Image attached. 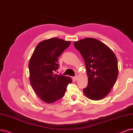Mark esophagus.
<instances>
[{"instance_id": "34e87169", "label": "esophagus", "mask_w": 133, "mask_h": 133, "mask_svg": "<svg viewBox=\"0 0 133 133\" xmlns=\"http://www.w3.org/2000/svg\"><path fill=\"white\" fill-rule=\"evenodd\" d=\"M73 79H74L75 81H77L78 79V76L77 75H76L75 77H73Z\"/></svg>"}]
</instances>
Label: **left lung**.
I'll return each instance as SVG.
<instances>
[{
    "mask_svg": "<svg viewBox=\"0 0 133 133\" xmlns=\"http://www.w3.org/2000/svg\"><path fill=\"white\" fill-rule=\"evenodd\" d=\"M74 45L85 64L88 83L83 92L89 99H103L110 92L118 75L115 54L105 44L94 38L81 39L75 42Z\"/></svg>",
    "mask_w": 133,
    "mask_h": 133,
    "instance_id": "obj_1",
    "label": "left lung"
}]
</instances>
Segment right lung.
Instances as JSON below:
<instances>
[{
	"label": "right lung",
	"instance_id": "1",
	"mask_svg": "<svg viewBox=\"0 0 133 133\" xmlns=\"http://www.w3.org/2000/svg\"><path fill=\"white\" fill-rule=\"evenodd\" d=\"M70 41L52 38L37 45L29 60V81L40 99L48 104L60 99L72 81L69 77L55 73L58 69L57 59L70 45Z\"/></svg>",
	"mask_w": 133,
	"mask_h": 133
}]
</instances>
